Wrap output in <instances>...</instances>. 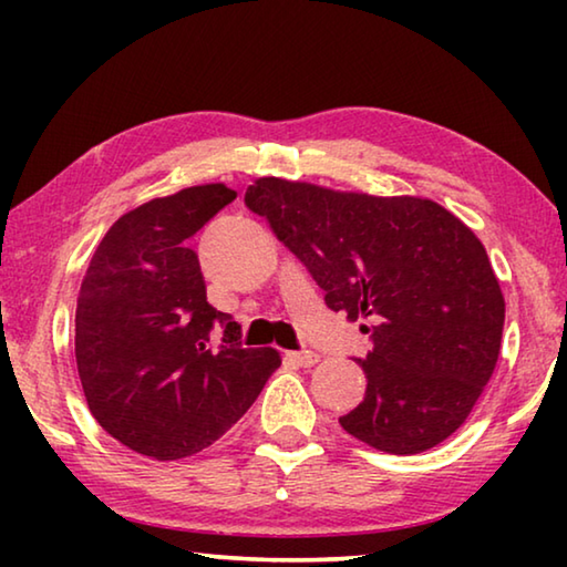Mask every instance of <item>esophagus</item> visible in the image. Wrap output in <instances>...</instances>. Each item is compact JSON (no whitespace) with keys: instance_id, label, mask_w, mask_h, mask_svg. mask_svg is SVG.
<instances>
[{"instance_id":"esophagus-1","label":"esophagus","mask_w":567,"mask_h":567,"mask_svg":"<svg viewBox=\"0 0 567 567\" xmlns=\"http://www.w3.org/2000/svg\"><path fill=\"white\" fill-rule=\"evenodd\" d=\"M287 360L300 364V368H312L315 362H320V354L312 350H295V352H287Z\"/></svg>"}]
</instances>
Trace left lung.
<instances>
[{"instance_id": "1", "label": "left lung", "mask_w": 567, "mask_h": 567, "mask_svg": "<svg viewBox=\"0 0 567 567\" xmlns=\"http://www.w3.org/2000/svg\"><path fill=\"white\" fill-rule=\"evenodd\" d=\"M245 205L270 223L324 305L370 332L364 400L340 425L392 455L443 443L467 420L501 354L505 300L473 229L422 197L334 192L260 177Z\"/></svg>"}]
</instances>
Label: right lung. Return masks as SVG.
I'll use <instances>...</instances> for the list:
<instances>
[{"label":"right lung","mask_w":567,"mask_h":567,"mask_svg":"<svg viewBox=\"0 0 567 567\" xmlns=\"http://www.w3.org/2000/svg\"><path fill=\"white\" fill-rule=\"evenodd\" d=\"M235 197L217 182L130 209L82 280L74 354L84 398L94 420L140 455L179 460L209 447L282 362L272 348H243L239 324L207 302L187 243Z\"/></svg>","instance_id":"obj_1"}]
</instances>
